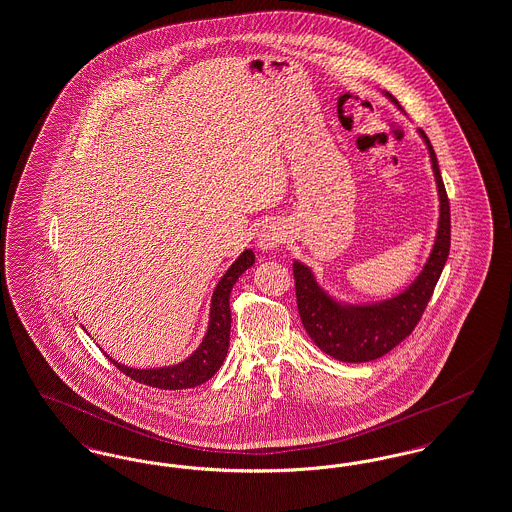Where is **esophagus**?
Segmentation results:
<instances>
[{
    "label": "esophagus",
    "instance_id": "obj_1",
    "mask_svg": "<svg viewBox=\"0 0 512 512\" xmlns=\"http://www.w3.org/2000/svg\"><path fill=\"white\" fill-rule=\"evenodd\" d=\"M284 240H286V230L278 223H268L259 232V247L263 251H272V249L282 246Z\"/></svg>",
    "mask_w": 512,
    "mask_h": 512
}]
</instances>
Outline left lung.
Instances as JSON below:
<instances>
[{
    "label": "left lung",
    "mask_w": 512,
    "mask_h": 512,
    "mask_svg": "<svg viewBox=\"0 0 512 512\" xmlns=\"http://www.w3.org/2000/svg\"><path fill=\"white\" fill-rule=\"evenodd\" d=\"M390 99L392 103L398 104L394 97ZM419 133L429 146L430 162L440 196L436 242L419 278L394 299L369 307H352L335 303L316 284L307 266L293 263L295 295L301 322L318 348H322L335 360L352 364L369 362L385 356L389 350L400 345L419 324L448 261L451 244L450 200L429 137L423 129H419Z\"/></svg>",
    "instance_id": "obj_1"
}]
</instances>
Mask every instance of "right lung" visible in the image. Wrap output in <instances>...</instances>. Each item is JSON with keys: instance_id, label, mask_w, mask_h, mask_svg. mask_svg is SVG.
Here are the masks:
<instances>
[{"instance_id": "right-lung-1", "label": "right lung", "mask_w": 512, "mask_h": 512, "mask_svg": "<svg viewBox=\"0 0 512 512\" xmlns=\"http://www.w3.org/2000/svg\"><path fill=\"white\" fill-rule=\"evenodd\" d=\"M255 263V255L251 249L244 251L236 263L226 270L225 276L215 287L213 299H211V318L209 328L205 333V339L198 350L181 362L179 366L158 369H133L125 368L122 364L114 362V366L123 371L127 377H131L137 383H143L154 389L181 390L192 389L211 379L225 362L228 343H230V291L236 284V280L246 272L249 266Z\"/></svg>"}]
</instances>
